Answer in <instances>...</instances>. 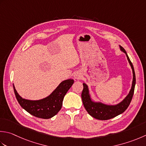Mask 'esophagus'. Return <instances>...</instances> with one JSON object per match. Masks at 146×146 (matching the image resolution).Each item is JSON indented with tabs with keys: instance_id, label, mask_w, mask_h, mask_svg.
I'll use <instances>...</instances> for the list:
<instances>
[{
	"instance_id": "obj_1",
	"label": "esophagus",
	"mask_w": 146,
	"mask_h": 146,
	"mask_svg": "<svg viewBox=\"0 0 146 146\" xmlns=\"http://www.w3.org/2000/svg\"><path fill=\"white\" fill-rule=\"evenodd\" d=\"M74 78L76 80H80L82 78V75L80 73H78V72H76L75 73V75H74Z\"/></svg>"
}]
</instances>
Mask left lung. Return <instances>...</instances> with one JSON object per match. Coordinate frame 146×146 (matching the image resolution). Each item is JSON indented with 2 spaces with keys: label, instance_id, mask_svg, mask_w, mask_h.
Here are the masks:
<instances>
[{
  "label": "left lung",
  "instance_id": "left-lung-1",
  "mask_svg": "<svg viewBox=\"0 0 146 146\" xmlns=\"http://www.w3.org/2000/svg\"><path fill=\"white\" fill-rule=\"evenodd\" d=\"M120 50L125 53L128 62H129L131 68H132L133 72V81L132 84V87L129 93L123 101L116 105H107L99 102H94L90 98L89 90L87 85L84 83V89L82 93V102L84 104L85 110H87L88 113L90 116L94 117V118L100 119V120H107L113 118H115L120 114L123 113L127 109L128 106L130 105V102L132 101L133 95L134 93L135 85V74L133 64L130 61V58H128L127 53L124 48L119 45Z\"/></svg>",
  "mask_w": 146,
  "mask_h": 146
}]
</instances>
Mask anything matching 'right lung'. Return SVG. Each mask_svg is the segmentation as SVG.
Instances as JSON below:
<instances>
[{"label":"right lung","mask_w":146,"mask_h":146,"mask_svg":"<svg viewBox=\"0 0 146 146\" xmlns=\"http://www.w3.org/2000/svg\"><path fill=\"white\" fill-rule=\"evenodd\" d=\"M73 83L72 79L66 80L47 98L37 101L22 98L17 92L14 84L13 88L16 99L25 110L37 118L48 119L55 116L61 109L64 97Z\"/></svg>","instance_id":"1"}]
</instances>
